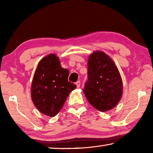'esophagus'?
Wrapping results in <instances>:
<instances>
[{
    "label": "esophagus",
    "instance_id": "34e87169",
    "mask_svg": "<svg viewBox=\"0 0 153 153\" xmlns=\"http://www.w3.org/2000/svg\"><path fill=\"white\" fill-rule=\"evenodd\" d=\"M76 84L77 88H79L80 86V84H81V82H80V81H77L76 82Z\"/></svg>",
    "mask_w": 153,
    "mask_h": 153
}]
</instances>
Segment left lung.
<instances>
[{
    "label": "left lung",
    "instance_id": "obj_1",
    "mask_svg": "<svg viewBox=\"0 0 153 153\" xmlns=\"http://www.w3.org/2000/svg\"><path fill=\"white\" fill-rule=\"evenodd\" d=\"M88 101L96 109L105 112L117 105L122 96V80L117 67L101 51L90 55L88 80L83 90Z\"/></svg>",
    "mask_w": 153,
    "mask_h": 153
}]
</instances>
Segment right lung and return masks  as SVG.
Segmentation results:
<instances>
[{"label": "right lung", "mask_w": 153, "mask_h": 153, "mask_svg": "<svg viewBox=\"0 0 153 153\" xmlns=\"http://www.w3.org/2000/svg\"><path fill=\"white\" fill-rule=\"evenodd\" d=\"M69 72L60 65L58 56L50 54L41 59L32 80L31 95L35 107L49 117H55L72 90L77 87L68 81Z\"/></svg>", "instance_id": "obj_1"}]
</instances>
